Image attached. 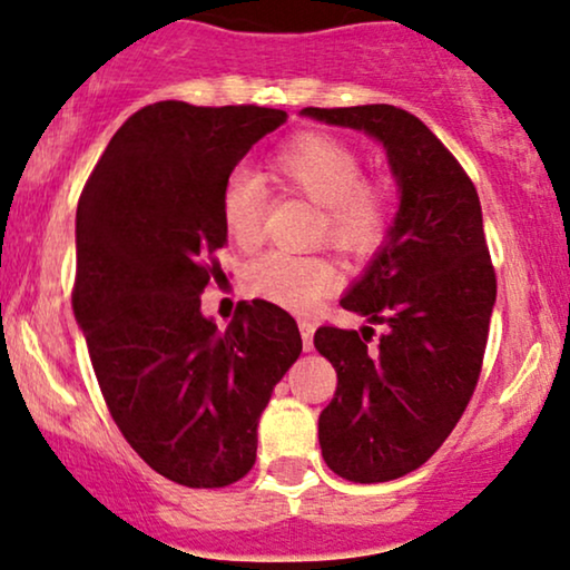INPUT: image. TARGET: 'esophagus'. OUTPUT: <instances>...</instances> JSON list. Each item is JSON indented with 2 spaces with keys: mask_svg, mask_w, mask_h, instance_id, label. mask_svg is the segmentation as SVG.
Returning a JSON list of instances; mask_svg holds the SVG:
<instances>
[{
  "mask_svg": "<svg viewBox=\"0 0 570 570\" xmlns=\"http://www.w3.org/2000/svg\"><path fill=\"white\" fill-rule=\"evenodd\" d=\"M299 334H303V347H305V351H313V334H315L313 321L299 318Z\"/></svg>",
  "mask_w": 570,
  "mask_h": 570,
  "instance_id": "1",
  "label": "esophagus"
}]
</instances>
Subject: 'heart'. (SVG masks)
Listing matches in <instances>:
<instances>
[{
    "instance_id": "obj_1",
    "label": "heart",
    "mask_w": 570,
    "mask_h": 570,
    "mask_svg": "<svg viewBox=\"0 0 570 570\" xmlns=\"http://www.w3.org/2000/svg\"><path fill=\"white\" fill-rule=\"evenodd\" d=\"M271 173L286 188L324 207L326 238L342 252L366 255L385 242L393 202L382 183L361 177V156L351 142L328 132H299L271 156ZM265 190L257 177L233 173L223 185L219 215L238 249H255L263 238ZM337 267L318 255L267 252L246 271V289L286 311H313L334 292Z\"/></svg>"
}]
</instances>
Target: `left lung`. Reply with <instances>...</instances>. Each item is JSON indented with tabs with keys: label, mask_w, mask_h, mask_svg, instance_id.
I'll return each mask as SVG.
<instances>
[{
	"label": "left lung",
	"mask_w": 570,
	"mask_h": 570,
	"mask_svg": "<svg viewBox=\"0 0 570 570\" xmlns=\"http://www.w3.org/2000/svg\"><path fill=\"white\" fill-rule=\"evenodd\" d=\"M303 116L376 137L401 188L385 246L340 299L387 332L368 345L372 326H321L313 340L337 372L318 416L328 470L353 483L395 481L441 449L481 376L497 303L481 198L451 150L403 108H303Z\"/></svg>",
	"instance_id": "1"
}]
</instances>
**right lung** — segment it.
I'll use <instances>...</instances> for the list:
<instances>
[{
  "label": "right lung",
  "mask_w": 570,
  "mask_h": 570,
  "mask_svg": "<svg viewBox=\"0 0 570 570\" xmlns=\"http://www.w3.org/2000/svg\"><path fill=\"white\" fill-rule=\"evenodd\" d=\"M286 111L161 100L116 129L77 207L73 315L116 428L148 468L188 489L242 481L257 422L303 353L297 321L252 299L225 332L202 292L223 281L219 196Z\"/></svg>",
  "instance_id": "right-lung-1"
}]
</instances>
